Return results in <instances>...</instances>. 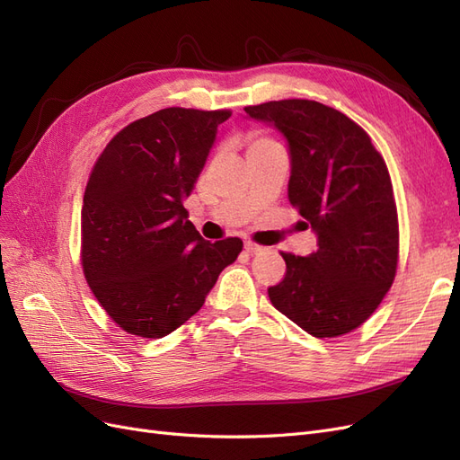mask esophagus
<instances>
[{"instance_id": "esophagus-1", "label": "esophagus", "mask_w": 460, "mask_h": 460, "mask_svg": "<svg viewBox=\"0 0 460 460\" xmlns=\"http://www.w3.org/2000/svg\"><path fill=\"white\" fill-rule=\"evenodd\" d=\"M245 252L253 255V253L262 252V247H261V245H257V243H252V242H245Z\"/></svg>"}]
</instances>
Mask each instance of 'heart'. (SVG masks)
Instances as JSON below:
<instances>
[{
    "mask_svg": "<svg viewBox=\"0 0 460 460\" xmlns=\"http://www.w3.org/2000/svg\"><path fill=\"white\" fill-rule=\"evenodd\" d=\"M269 140H264V137H253L252 140V146H255V144H267Z\"/></svg>",
    "mask_w": 460,
    "mask_h": 460,
    "instance_id": "heart-1",
    "label": "heart"
}]
</instances>
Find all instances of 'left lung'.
Here are the masks:
<instances>
[{
  "label": "left lung",
  "instance_id": "1",
  "mask_svg": "<svg viewBox=\"0 0 460 460\" xmlns=\"http://www.w3.org/2000/svg\"><path fill=\"white\" fill-rule=\"evenodd\" d=\"M245 115L284 136L288 199L318 245L307 257L282 253L288 270L269 288L270 303L314 338L351 332L382 303L397 270L387 166L358 124L318 102H269L245 107Z\"/></svg>",
  "mask_w": 460,
  "mask_h": 460
}]
</instances>
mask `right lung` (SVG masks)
<instances>
[{
	"instance_id": "obj_1",
	"label": "right lung",
	"mask_w": 460,
	"mask_h": 460,
	"mask_svg": "<svg viewBox=\"0 0 460 460\" xmlns=\"http://www.w3.org/2000/svg\"><path fill=\"white\" fill-rule=\"evenodd\" d=\"M230 111L169 107L122 128L90 174L82 205V267L107 314L159 340L205 303L238 259L240 238L203 240L184 199Z\"/></svg>"
}]
</instances>
